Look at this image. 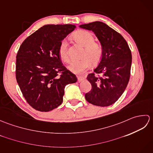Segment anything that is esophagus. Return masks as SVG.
<instances>
[{"instance_id":"34e87169","label":"esophagus","mask_w":153,"mask_h":153,"mask_svg":"<svg viewBox=\"0 0 153 153\" xmlns=\"http://www.w3.org/2000/svg\"><path fill=\"white\" fill-rule=\"evenodd\" d=\"M84 79H85V77H82V76H78V77H77V81H78V82H82V81H83Z\"/></svg>"}]
</instances>
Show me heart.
Returning a JSON list of instances; mask_svg holds the SVG:
<instances>
[{"mask_svg": "<svg viewBox=\"0 0 153 153\" xmlns=\"http://www.w3.org/2000/svg\"><path fill=\"white\" fill-rule=\"evenodd\" d=\"M74 38L82 46L85 47V50L83 53V58L79 60H73L68 66L71 72L75 74H81L85 71L91 67L93 63L97 64L101 60L103 54V48L100 43H96L93 35L90 32L80 30L75 33ZM58 54L62 60L68 62L69 61V55L68 53V44L65 39L61 41Z\"/></svg>", "mask_w": 153, "mask_h": 153, "instance_id": "1", "label": "heart"}]
</instances>
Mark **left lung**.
I'll return each instance as SVG.
<instances>
[{
    "label": "left lung",
    "mask_w": 153,
    "mask_h": 153,
    "mask_svg": "<svg viewBox=\"0 0 153 153\" xmlns=\"http://www.w3.org/2000/svg\"><path fill=\"white\" fill-rule=\"evenodd\" d=\"M91 30L100 42L103 54L94 73L87 76L92 89L85 94L87 102L99 106H108L116 102L124 92L130 77L131 53L121 35L101 22L80 25ZM101 74V76H97Z\"/></svg>",
    "instance_id": "obj_1"
}]
</instances>
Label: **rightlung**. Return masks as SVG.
I'll return each instance as SVG.
<instances>
[{"label":"right lung","mask_w":153,"mask_h":153,"mask_svg":"<svg viewBox=\"0 0 153 153\" xmlns=\"http://www.w3.org/2000/svg\"><path fill=\"white\" fill-rule=\"evenodd\" d=\"M76 27L71 24L45 25L25 39L19 48L16 80L27 103L38 111L57 108L63 101L65 87L77 82L58 54L61 41Z\"/></svg>","instance_id":"add662e5"}]
</instances>
